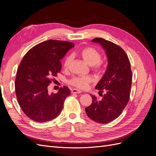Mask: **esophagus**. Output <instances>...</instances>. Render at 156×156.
I'll use <instances>...</instances> for the list:
<instances>
[{
  "mask_svg": "<svg viewBox=\"0 0 156 156\" xmlns=\"http://www.w3.org/2000/svg\"><path fill=\"white\" fill-rule=\"evenodd\" d=\"M81 92V91L79 90H78V89L73 88L72 90V93H73V94H79Z\"/></svg>",
  "mask_w": 156,
  "mask_h": 156,
  "instance_id": "obj_1",
  "label": "esophagus"
}]
</instances>
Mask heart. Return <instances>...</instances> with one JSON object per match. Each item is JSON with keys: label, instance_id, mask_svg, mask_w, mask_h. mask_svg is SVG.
I'll use <instances>...</instances> for the list:
<instances>
[{"label": "heart", "instance_id": "1", "mask_svg": "<svg viewBox=\"0 0 156 156\" xmlns=\"http://www.w3.org/2000/svg\"><path fill=\"white\" fill-rule=\"evenodd\" d=\"M80 55L88 64L92 66L93 68L95 70H98L100 68L101 56L96 49L91 47H87L80 51ZM72 60V58L71 56H68L65 58L64 62V69H67L69 68ZM92 81V79L90 76H77L71 79L69 83L77 88L85 89Z\"/></svg>", "mask_w": 156, "mask_h": 156}]
</instances>
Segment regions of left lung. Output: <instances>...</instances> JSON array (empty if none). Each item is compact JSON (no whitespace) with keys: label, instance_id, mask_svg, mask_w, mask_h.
I'll return each instance as SVG.
<instances>
[{"label":"left lung","instance_id":"left-lung-1","mask_svg":"<svg viewBox=\"0 0 156 156\" xmlns=\"http://www.w3.org/2000/svg\"><path fill=\"white\" fill-rule=\"evenodd\" d=\"M105 50L108 59L106 72L96 88L102 96H92V103L85 108L87 116L100 124H107L119 117L129 100L132 72L126 52L120 46L101 37L92 40ZM104 92L103 95L101 94Z\"/></svg>","mask_w":156,"mask_h":156}]
</instances>
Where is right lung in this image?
<instances>
[{"instance_id": "right-lung-1", "label": "right lung", "mask_w": 156, "mask_h": 156, "mask_svg": "<svg viewBox=\"0 0 156 156\" xmlns=\"http://www.w3.org/2000/svg\"><path fill=\"white\" fill-rule=\"evenodd\" d=\"M73 46L69 41L47 40L33 47L23 58L17 71L16 94L22 111L31 120L50 121L62 111L69 89L64 86L50 94L48 87L60 72V60Z\"/></svg>"}]
</instances>
